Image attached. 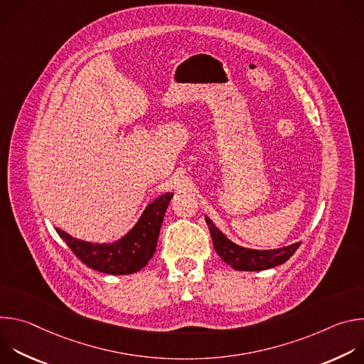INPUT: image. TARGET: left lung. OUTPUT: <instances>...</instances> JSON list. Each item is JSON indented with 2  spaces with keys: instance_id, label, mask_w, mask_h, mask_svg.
<instances>
[{
  "instance_id": "8db88e82",
  "label": "left lung",
  "mask_w": 364,
  "mask_h": 364,
  "mask_svg": "<svg viewBox=\"0 0 364 364\" xmlns=\"http://www.w3.org/2000/svg\"><path fill=\"white\" fill-rule=\"evenodd\" d=\"M205 223L209 226L213 246L218 255L236 271H264L282 265L295 253V250L301 245L299 242H296L289 246L271 250L249 249L229 240L207 216Z\"/></svg>"
}]
</instances>
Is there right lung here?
I'll return each instance as SVG.
<instances>
[{"label": "right lung", "mask_w": 364, "mask_h": 364, "mask_svg": "<svg viewBox=\"0 0 364 364\" xmlns=\"http://www.w3.org/2000/svg\"><path fill=\"white\" fill-rule=\"evenodd\" d=\"M171 198L173 193L155 198L146 205L136 225L124 237L112 243L85 242L62 229H56V232L86 267L111 275L134 274L142 269L152 257Z\"/></svg>", "instance_id": "add662e5"}]
</instances>
